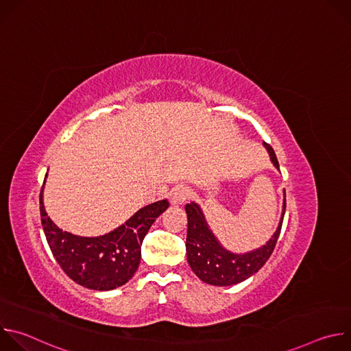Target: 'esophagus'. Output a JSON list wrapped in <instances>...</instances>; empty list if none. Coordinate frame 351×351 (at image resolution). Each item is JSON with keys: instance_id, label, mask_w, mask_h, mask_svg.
Wrapping results in <instances>:
<instances>
[{"instance_id": "esophagus-1", "label": "esophagus", "mask_w": 351, "mask_h": 351, "mask_svg": "<svg viewBox=\"0 0 351 351\" xmlns=\"http://www.w3.org/2000/svg\"><path fill=\"white\" fill-rule=\"evenodd\" d=\"M189 197H190V190L184 186H179L172 191L171 202L173 206H182Z\"/></svg>"}]
</instances>
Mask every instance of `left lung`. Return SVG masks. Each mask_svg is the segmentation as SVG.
<instances>
[{
  "label": "left lung",
  "instance_id": "1",
  "mask_svg": "<svg viewBox=\"0 0 351 351\" xmlns=\"http://www.w3.org/2000/svg\"><path fill=\"white\" fill-rule=\"evenodd\" d=\"M264 147L267 148L274 167L279 169V162L274 148L267 143H264ZM283 197L282 217L272 237L264 245L243 254L233 253L219 243L217 236L210 229L203 210L199 208L197 203L191 202L186 204V254L191 271L203 282L214 286L237 285L257 274L271 257L278 241L286 210V193Z\"/></svg>",
  "mask_w": 351,
  "mask_h": 351
}]
</instances>
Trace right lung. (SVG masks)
<instances>
[{
    "label": "right lung",
    "mask_w": 351,
    "mask_h": 351,
    "mask_svg": "<svg viewBox=\"0 0 351 351\" xmlns=\"http://www.w3.org/2000/svg\"><path fill=\"white\" fill-rule=\"evenodd\" d=\"M44 183L40 191L41 225L64 272L77 285L98 291L112 290L129 282L140 264L144 236L169 207L168 199L140 208L125 223L103 236L84 237L60 229L47 215L43 202Z\"/></svg>",
    "instance_id": "obj_1"
}]
</instances>
